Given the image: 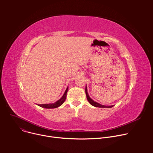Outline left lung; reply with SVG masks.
<instances>
[{"label": "left lung", "mask_w": 153, "mask_h": 153, "mask_svg": "<svg viewBox=\"0 0 153 153\" xmlns=\"http://www.w3.org/2000/svg\"><path fill=\"white\" fill-rule=\"evenodd\" d=\"M85 93H86L87 100L88 101L89 103H90L91 105H93V106H94V107H100H100H102V108H111V107H112L114 106V105H110V106L104 105H101V104H99V103H98V102H96L94 101L92 99H91V98H90V96H89V95H88V94L87 89V85H86V87H85Z\"/></svg>", "instance_id": "left-lung-1"}]
</instances>
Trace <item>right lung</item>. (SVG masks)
Listing matches in <instances>:
<instances>
[{
    "label": "right lung",
    "instance_id": "right-lung-1",
    "mask_svg": "<svg viewBox=\"0 0 153 153\" xmlns=\"http://www.w3.org/2000/svg\"><path fill=\"white\" fill-rule=\"evenodd\" d=\"M68 87H67L66 90H65V93L63 94V95L62 96V98L58 100L57 101L55 102V103H52V104H38V105L43 107V108H57L59 107V106H60L61 105L63 104V103L65 102L66 98V93L68 92Z\"/></svg>",
    "mask_w": 153,
    "mask_h": 153
}]
</instances>
